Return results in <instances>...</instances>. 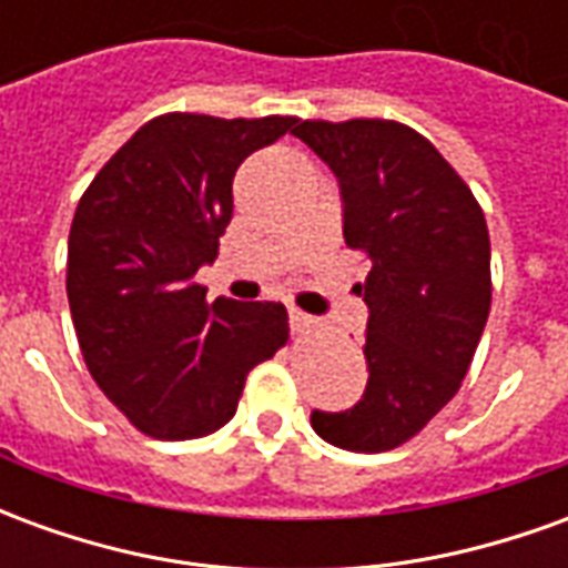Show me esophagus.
Segmentation results:
<instances>
[{
  "mask_svg": "<svg viewBox=\"0 0 568 568\" xmlns=\"http://www.w3.org/2000/svg\"><path fill=\"white\" fill-rule=\"evenodd\" d=\"M288 322H292V332H310V328H316L320 322L307 316V313H301V310H288Z\"/></svg>",
  "mask_w": 568,
  "mask_h": 568,
  "instance_id": "esophagus-1",
  "label": "esophagus"
}]
</instances>
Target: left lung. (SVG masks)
Returning <instances> with one entry per match:
<instances>
[{
	"instance_id": "left-lung-1",
	"label": "left lung",
	"mask_w": 568,
	"mask_h": 568,
	"mask_svg": "<svg viewBox=\"0 0 568 568\" xmlns=\"http://www.w3.org/2000/svg\"><path fill=\"white\" fill-rule=\"evenodd\" d=\"M297 140L341 185L344 240L371 258L368 386L346 410H313L322 440L353 453L405 444L459 393L489 316V234L475 194L417 130L356 118L301 121Z\"/></svg>"
}]
</instances>
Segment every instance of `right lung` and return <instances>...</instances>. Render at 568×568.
Listing matches in <instances>:
<instances>
[{"mask_svg":"<svg viewBox=\"0 0 568 568\" xmlns=\"http://www.w3.org/2000/svg\"><path fill=\"white\" fill-rule=\"evenodd\" d=\"M295 124L170 112L142 124L79 200L67 295L81 356L105 398L151 438L222 428L248 371L288 341L283 304H206L194 273L219 255L236 166Z\"/></svg>","mask_w":568,"mask_h":568,"instance_id":"add662e5","label":"right lung"}]
</instances>
